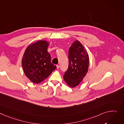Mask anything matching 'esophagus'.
Listing matches in <instances>:
<instances>
[{
  "mask_svg": "<svg viewBox=\"0 0 124 124\" xmlns=\"http://www.w3.org/2000/svg\"><path fill=\"white\" fill-rule=\"evenodd\" d=\"M56 66H57V69H59V68H60V66L58 65H57Z\"/></svg>",
  "mask_w": 124,
  "mask_h": 124,
  "instance_id": "obj_1",
  "label": "esophagus"
}]
</instances>
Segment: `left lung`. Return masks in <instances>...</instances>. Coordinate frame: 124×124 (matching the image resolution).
Returning <instances> with one entry per match:
<instances>
[{
	"instance_id": "left-lung-1",
	"label": "left lung",
	"mask_w": 124,
	"mask_h": 124,
	"mask_svg": "<svg viewBox=\"0 0 124 124\" xmlns=\"http://www.w3.org/2000/svg\"><path fill=\"white\" fill-rule=\"evenodd\" d=\"M68 54L69 66L63 78L70 87L73 88L78 86L86 75L89 58L87 50L78 40L71 45Z\"/></svg>"
}]
</instances>
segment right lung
Returning <instances> with one entry per match:
<instances>
[{"label": "right lung", "mask_w": 124, "mask_h": 124, "mask_svg": "<svg viewBox=\"0 0 124 124\" xmlns=\"http://www.w3.org/2000/svg\"><path fill=\"white\" fill-rule=\"evenodd\" d=\"M48 45L47 41L40 40L28 46L25 51L22 65L25 75L33 83H40L56 68L47 51Z\"/></svg>", "instance_id": "obj_1"}]
</instances>
